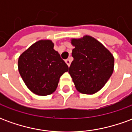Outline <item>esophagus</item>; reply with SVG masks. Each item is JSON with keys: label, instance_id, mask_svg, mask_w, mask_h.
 Instances as JSON below:
<instances>
[{"label": "esophagus", "instance_id": "esophagus-1", "mask_svg": "<svg viewBox=\"0 0 132 132\" xmlns=\"http://www.w3.org/2000/svg\"><path fill=\"white\" fill-rule=\"evenodd\" d=\"M66 63H67V65L69 66H70L71 65V60L70 59H66Z\"/></svg>", "mask_w": 132, "mask_h": 132}]
</instances>
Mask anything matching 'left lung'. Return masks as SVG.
Returning a JSON list of instances; mask_svg holds the SVG:
<instances>
[{
    "label": "left lung",
    "mask_w": 132,
    "mask_h": 132,
    "mask_svg": "<svg viewBox=\"0 0 132 132\" xmlns=\"http://www.w3.org/2000/svg\"><path fill=\"white\" fill-rule=\"evenodd\" d=\"M73 61L69 73L78 91L93 95L104 87L112 74L114 59L111 52L96 39L85 35L71 39Z\"/></svg>",
    "instance_id": "obj_1"
}]
</instances>
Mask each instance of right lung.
<instances>
[{
	"mask_svg": "<svg viewBox=\"0 0 132 132\" xmlns=\"http://www.w3.org/2000/svg\"><path fill=\"white\" fill-rule=\"evenodd\" d=\"M54 46L52 40H39L19 56V73L29 90L37 95L53 93L61 76L69 71Z\"/></svg>",
	"mask_w": 132,
	"mask_h": 132,
	"instance_id": "obj_1",
	"label": "right lung"
}]
</instances>
